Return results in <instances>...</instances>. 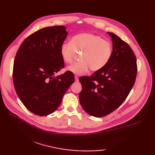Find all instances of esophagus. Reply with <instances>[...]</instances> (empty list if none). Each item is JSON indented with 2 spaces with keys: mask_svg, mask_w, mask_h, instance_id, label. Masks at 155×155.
Here are the masks:
<instances>
[{
  "mask_svg": "<svg viewBox=\"0 0 155 155\" xmlns=\"http://www.w3.org/2000/svg\"><path fill=\"white\" fill-rule=\"evenodd\" d=\"M74 79H75V81H76V82H78V77H77V76H75V77H74Z\"/></svg>",
  "mask_w": 155,
  "mask_h": 155,
  "instance_id": "1",
  "label": "esophagus"
}]
</instances>
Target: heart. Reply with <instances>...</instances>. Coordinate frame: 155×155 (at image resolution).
<instances>
[{"label": "heart", "instance_id": "b5f03b06", "mask_svg": "<svg viewBox=\"0 0 155 155\" xmlns=\"http://www.w3.org/2000/svg\"><path fill=\"white\" fill-rule=\"evenodd\" d=\"M76 52H82L80 61L74 62L67 68V71L81 75L88 68L97 71L104 67L113 54L110 42L101 36L91 32H83L72 37L70 42H63L61 46L60 54L66 63H71Z\"/></svg>", "mask_w": 155, "mask_h": 155}]
</instances>
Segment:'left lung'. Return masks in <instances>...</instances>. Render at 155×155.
<instances>
[{
    "instance_id": "obj_1",
    "label": "left lung",
    "mask_w": 155,
    "mask_h": 155,
    "mask_svg": "<svg viewBox=\"0 0 155 155\" xmlns=\"http://www.w3.org/2000/svg\"><path fill=\"white\" fill-rule=\"evenodd\" d=\"M113 54L107 65L91 77L79 78V101L84 111L102 117L116 110L132 89L137 72V60L130 46L112 32Z\"/></svg>"
}]
</instances>
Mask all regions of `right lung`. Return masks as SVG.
<instances>
[{
  "mask_svg": "<svg viewBox=\"0 0 155 155\" xmlns=\"http://www.w3.org/2000/svg\"><path fill=\"white\" fill-rule=\"evenodd\" d=\"M68 32L64 26L38 30L25 39L16 52L13 66V83L20 100L28 110L38 116L53 113L74 82L64 67L60 48Z\"/></svg>",
  "mask_w": 155,
  "mask_h": 155,
  "instance_id": "add662e5",
  "label": "right lung"
}]
</instances>
